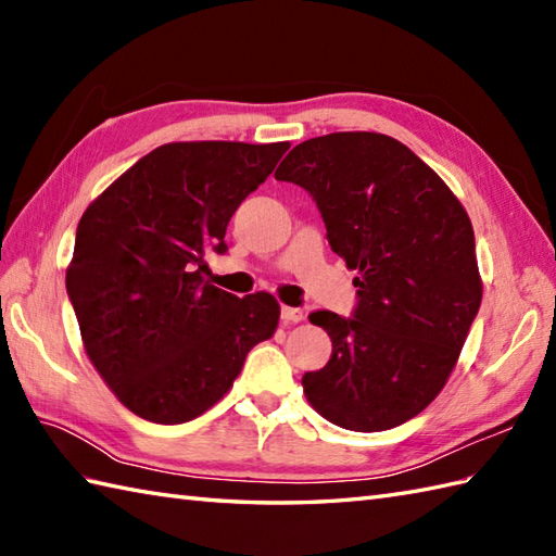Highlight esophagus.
Masks as SVG:
<instances>
[{
    "mask_svg": "<svg viewBox=\"0 0 556 556\" xmlns=\"http://www.w3.org/2000/svg\"><path fill=\"white\" fill-rule=\"evenodd\" d=\"M303 311L301 308H289V305H285V308H281V320H285L287 325H296V323H301L303 320Z\"/></svg>",
    "mask_w": 556,
    "mask_h": 556,
    "instance_id": "obj_1",
    "label": "esophagus"
}]
</instances>
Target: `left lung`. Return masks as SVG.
<instances>
[{"instance_id":"left-lung-1","label":"left lung","mask_w":556,"mask_h":556,"mask_svg":"<svg viewBox=\"0 0 556 556\" xmlns=\"http://www.w3.org/2000/svg\"><path fill=\"white\" fill-rule=\"evenodd\" d=\"M275 179L313 195L329 245L358 271L353 317L311 315L332 339V358L303 375V394L344 430L396 428L442 392L480 308L468 212L434 169L384 134L305 140Z\"/></svg>"}]
</instances>
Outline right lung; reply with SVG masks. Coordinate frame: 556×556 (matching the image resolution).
Instances as JSON below:
<instances>
[{
	"instance_id": "add662e5",
	"label": "right lung",
	"mask_w": 556,
	"mask_h": 556,
	"mask_svg": "<svg viewBox=\"0 0 556 556\" xmlns=\"http://www.w3.org/2000/svg\"><path fill=\"white\" fill-rule=\"evenodd\" d=\"M289 143H167L92 200L76 229L66 291L83 349L122 404L160 425L203 416L275 334L267 291L233 296L203 279L231 215Z\"/></svg>"
}]
</instances>
